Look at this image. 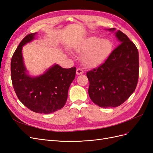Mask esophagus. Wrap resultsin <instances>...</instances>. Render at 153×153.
Wrapping results in <instances>:
<instances>
[{
  "instance_id": "esophagus-1",
  "label": "esophagus",
  "mask_w": 153,
  "mask_h": 153,
  "mask_svg": "<svg viewBox=\"0 0 153 153\" xmlns=\"http://www.w3.org/2000/svg\"><path fill=\"white\" fill-rule=\"evenodd\" d=\"M83 73H84V71H83L82 69L78 68V69H76V75H82V74H83Z\"/></svg>"
}]
</instances>
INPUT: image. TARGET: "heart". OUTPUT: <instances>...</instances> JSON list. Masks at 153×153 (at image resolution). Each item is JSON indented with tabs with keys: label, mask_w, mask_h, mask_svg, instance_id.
<instances>
[{
	"label": "heart",
	"mask_w": 153,
	"mask_h": 153,
	"mask_svg": "<svg viewBox=\"0 0 153 153\" xmlns=\"http://www.w3.org/2000/svg\"><path fill=\"white\" fill-rule=\"evenodd\" d=\"M112 47V43L109 39L91 36L79 41L74 47V50L82 55L80 59L84 66L93 69L101 66L107 59Z\"/></svg>",
	"instance_id": "b5f03b06"
}]
</instances>
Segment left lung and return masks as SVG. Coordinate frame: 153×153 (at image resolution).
Masks as SVG:
<instances>
[{
    "label": "left lung",
    "instance_id": "obj_1",
    "mask_svg": "<svg viewBox=\"0 0 153 153\" xmlns=\"http://www.w3.org/2000/svg\"><path fill=\"white\" fill-rule=\"evenodd\" d=\"M115 32V29H108ZM121 43L110 53L105 63L87 73L91 100L100 107H116L135 91L138 79V50L121 30L115 32Z\"/></svg>",
    "mask_w": 153,
    "mask_h": 153
}]
</instances>
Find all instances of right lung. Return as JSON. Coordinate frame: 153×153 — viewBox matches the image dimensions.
Wrapping results in <instances>:
<instances>
[{
  "instance_id": "right-lung-1",
  "label": "right lung",
  "mask_w": 153,
  "mask_h": 153,
  "mask_svg": "<svg viewBox=\"0 0 153 153\" xmlns=\"http://www.w3.org/2000/svg\"><path fill=\"white\" fill-rule=\"evenodd\" d=\"M28 34L16 49L11 61V80L18 99L36 113L50 114L62 108L68 98L69 87L75 78L76 68H62L55 64L39 76H30L25 66L23 47L36 38Z\"/></svg>"
}]
</instances>
